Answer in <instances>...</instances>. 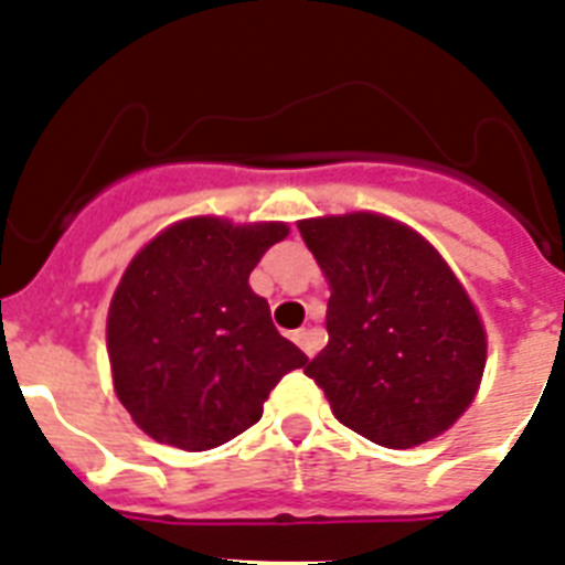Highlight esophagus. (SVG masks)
<instances>
[{"label": "esophagus", "mask_w": 565, "mask_h": 565, "mask_svg": "<svg viewBox=\"0 0 565 565\" xmlns=\"http://www.w3.org/2000/svg\"><path fill=\"white\" fill-rule=\"evenodd\" d=\"M296 343L301 345V352L308 354V358H313L319 352V331L317 328H305V331L296 334Z\"/></svg>", "instance_id": "34e87169"}]
</instances>
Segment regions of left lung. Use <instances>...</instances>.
Returning <instances> with one entry per match:
<instances>
[{
    "mask_svg": "<svg viewBox=\"0 0 565 565\" xmlns=\"http://www.w3.org/2000/svg\"><path fill=\"white\" fill-rule=\"evenodd\" d=\"M299 231L331 284L328 345L305 375L337 419L386 448L451 428L478 393L487 334L437 248L377 213L305 220Z\"/></svg>",
    "mask_w": 565,
    "mask_h": 565,
    "instance_id": "8db88e82",
    "label": "left lung"
}]
</instances>
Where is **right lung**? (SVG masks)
<instances>
[{
  "instance_id": "1",
  "label": "right lung",
  "mask_w": 565,
  "mask_h": 565,
  "mask_svg": "<svg viewBox=\"0 0 565 565\" xmlns=\"http://www.w3.org/2000/svg\"><path fill=\"white\" fill-rule=\"evenodd\" d=\"M287 237L281 222H179L128 264L108 313L114 390L158 443L207 451L252 428L308 358L278 334L248 275Z\"/></svg>"
}]
</instances>
